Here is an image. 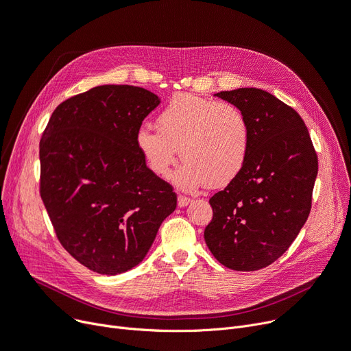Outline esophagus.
<instances>
[{
  "mask_svg": "<svg viewBox=\"0 0 351 351\" xmlns=\"http://www.w3.org/2000/svg\"><path fill=\"white\" fill-rule=\"evenodd\" d=\"M193 202V199L190 198V197H184V195H178V199H177V203H178V207H187L190 203Z\"/></svg>",
  "mask_w": 351,
  "mask_h": 351,
  "instance_id": "1",
  "label": "esophagus"
}]
</instances>
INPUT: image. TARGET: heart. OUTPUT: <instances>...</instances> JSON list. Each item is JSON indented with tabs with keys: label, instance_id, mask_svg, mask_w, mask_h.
Segmentation results:
<instances>
[{
	"label": "heart",
	"instance_id": "heart-1",
	"mask_svg": "<svg viewBox=\"0 0 351 351\" xmlns=\"http://www.w3.org/2000/svg\"><path fill=\"white\" fill-rule=\"evenodd\" d=\"M157 125L158 130L140 127L136 145L148 169L158 177H169L181 149L186 164L174 176L180 189L226 187L243 171L252 132L239 107L177 94L158 114Z\"/></svg>",
	"mask_w": 351,
	"mask_h": 351
}]
</instances>
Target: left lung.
Returning <instances> with one entry per match:
<instances>
[{
	"mask_svg": "<svg viewBox=\"0 0 351 351\" xmlns=\"http://www.w3.org/2000/svg\"><path fill=\"white\" fill-rule=\"evenodd\" d=\"M214 95L244 112L252 137L240 176L210 198L204 240L227 269L256 271L285 254L307 221L319 161L302 117L277 97L258 88Z\"/></svg>",
	"mask_w": 351,
	"mask_h": 351,
	"instance_id": "left-lung-1",
	"label": "left lung"
}]
</instances>
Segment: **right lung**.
<instances>
[{
  "mask_svg": "<svg viewBox=\"0 0 351 351\" xmlns=\"http://www.w3.org/2000/svg\"><path fill=\"white\" fill-rule=\"evenodd\" d=\"M161 99L134 86H98L65 99L40 141V193L62 247L107 276L140 264L177 207L148 169L136 132Z\"/></svg>",
  "mask_w": 351,
  "mask_h": 351,
  "instance_id": "add662e5",
  "label": "right lung"
}]
</instances>
